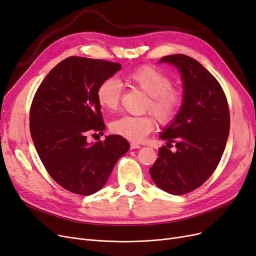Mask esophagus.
Listing matches in <instances>:
<instances>
[{
  "label": "esophagus",
  "mask_w": 256,
  "mask_h": 256,
  "mask_svg": "<svg viewBox=\"0 0 256 256\" xmlns=\"http://www.w3.org/2000/svg\"><path fill=\"white\" fill-rule=\"evenodd\" d=\"M130 148L131 149H138V148H140V146L138 144H136V143H131L130 144Z\"/></svg>",
  "instance_id": "obj_1"
}]
</instances>
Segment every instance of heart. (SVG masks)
<instances>
[{"mask_svg":"<svg viewBox=\"0 0 256 256\" xmlns=\"http://www.w3.org/2000/svg\"><path fill=\"white\" fill-rule=\"evenodd\" d=\"M125 82L147 95L143 104V111L152 112L162 125L170 122L177 116L182 104L183 96L179 89L172 86V78L160 70L145 66L125 75ZM122 86L114 78L100 82L96 98L102 108L109 112L118 110L120 100ZM156 127L151 114L144 116H124L110 124L113 134L126 138L131 142L143 140Z\"/></svg>","mask_w":256,"mask_h":256,"instance_id":"heart-1","label":"heart"}]
</instances>
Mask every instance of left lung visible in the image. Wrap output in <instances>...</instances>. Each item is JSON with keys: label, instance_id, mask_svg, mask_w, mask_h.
Instances as JSON below:
<instances>
[{"label": "left lung", "instance_id": "8db88e82", "mask_svg": "<svg viewBox=\"0 0 256 256\" xmlns=\"http://www.w3.org/2000/svg\"><path fill=\"white\" fill-rule=\"evenodd\" d=\"M158 62L179 70L184 94L178 114L160 134L168 143L158 149L149 172L163 190L183 195L201 186L215 172L230 131V111L222 86L197 60L177 54ZM172 142L178 148L174 153Z\"/></svg>", "mask_w": 256, "mask_h": 256}]
</instances>
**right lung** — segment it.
<instances>
[{
  "label": "right lung",
  "instance_id": "right-lung-1",
  "mask_svg": "<svg viewBox=\"0 0 256 256\" xmlns=\"http://www.w3.org/2000/svg\"><path fill=\"white\" fill-rule=\"evenodd\" d=\"M120 68L106 60L68 57L46 75L34 96L30 129L40 160L60 186L77 195L100 190L130 148L118 134L86 142L89 132L102 134L106 127L98 88Z\"/></svg>",
  "mask_w": 256,
  "mask_h": 256
}]
</instances>
